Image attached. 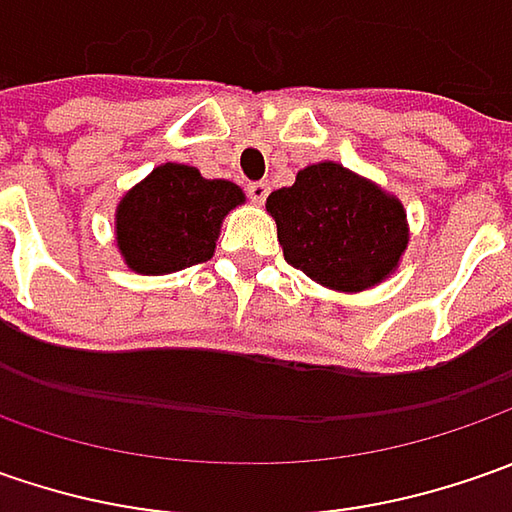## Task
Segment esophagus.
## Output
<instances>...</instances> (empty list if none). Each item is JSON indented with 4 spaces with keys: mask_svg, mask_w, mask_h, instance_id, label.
<instances>
[{
    "mask_svg": "<svg viewBox=\"0 0 512 512\" xmlns=\"http://www.w3.org/2000/svg\"><path fill=\"white\" fill-rule=\"evenodd\" d=\"M267 193H270V185H267V182H250V185H247V196H250V202H256V205L265 202Z\"/></svg>",
    "mask_w": 512,
    "mask_h": 512,
    "instance_id": "obj_1",
    "label": "esophagus"
}]
</instances>
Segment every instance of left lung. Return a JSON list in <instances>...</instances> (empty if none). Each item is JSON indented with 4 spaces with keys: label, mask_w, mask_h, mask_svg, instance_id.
<instances>
[{
    "label": "left lung",
    "mask_w": 512,
    "mask_h": 512,
    "mask_svg": "<svg viewBox=\"0 0 512 512\" xmlns=\"http://www.w3.org/2000/svg\"><path fill=\"white\" fill-rule=\"evenodd\" d=\"M287 265L336 293L382 285L402 262L410 225L402 199L339 162H316L267 196Z\"/></svg>",
    "instance_id": "left-lung-1"
}]
</instances>
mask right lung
Here are the masks:
<instances>
[{
    "label": "right lung",
    "instance_id": "obj_1",
    "mask_svg": "<svg viewBox=\"0 0 512 512\" xmlns=\"http://www.w3.org/2000/svg\"><path fill=\"white\" fill-rule=\"evenodd\" d=\"M245 190L227 179H205L199 168L165 162L119 199L113 239L122 262L142 276H165L207 262L230 210Z\"/></svg>",
    "mask_w": 512,
    "mask_h": 512
}]
</instances>
